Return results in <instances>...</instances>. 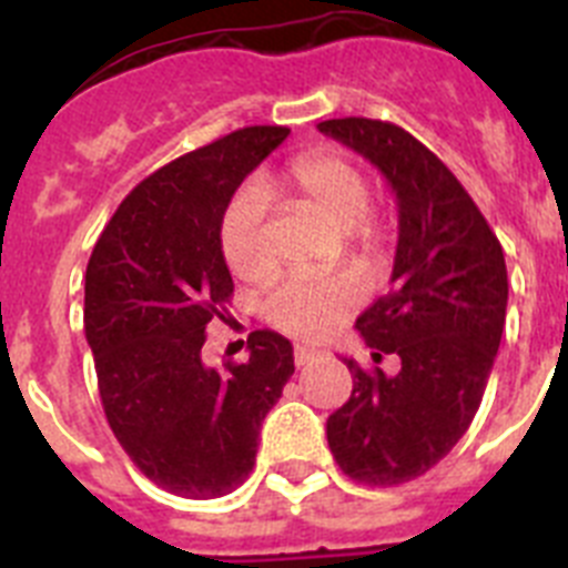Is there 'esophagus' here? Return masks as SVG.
Returning a JSON list of instances; mask_svg holds the SVG:
<instances>
[{
  "label": "esophagus",
  "instance_id": "obj_1",
  "mask_svg": "<svg viewBox=\"0 0 568 568\" xmlns=\"http://www.w3.org/2000/svg\"><path fill=\"white\" fill-rule=\"evenodd\" d=\"M293 355H295V364L304 366V364H310L315 355H318V349H315V346H310V344H295Z\"/></svg>",
  "mask_w": 568,
  "mask_h": 568
}]
</instances>
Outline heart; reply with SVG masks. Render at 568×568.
<instances>
[{"label": "heart", "mask_w": 568, "mask_h": 568, "mask_svg": "<svg viewBox=\"0 0 568 568\" xmlns=\"http://www.w3.org/2000/svg\"><path fill=\"white\" fill-rule=\"evenodd\" d=\"M290 190L318 210L327 222L344 230L358 250H373L381 227L369 219V184L355 162L333 150H315L290 164L284 175ZM222 253L227 267L244 281L267 278L275 255L267 241V193L255 182L233 195L222 219ZM361 284L353 275H293L281 281L264 301L273 327L298 338H321L353 313Z\"/></svg>", "instance_id": "heart-1"}]
</instances>
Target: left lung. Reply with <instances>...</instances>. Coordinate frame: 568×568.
<instances>
[{
  "mask_svg": "<svg viewBox=\"0 0 568 568\" xmlns=\"http://www.w3.org/2000/svg\"><path fill=\"white\" fill-rule=\"evenodd\" d=\"M318 130L375 164L398 202L393 290L355 321L364 344L400 369L353 373L327 418L335 460L358 484L398 486L433 469L469 429L506 324V261L453 170L404 128L329 119Z\"/></svg>",
  "mask_w": 568,
  "mask_h": 568,
  "instance_id": "left-lung-1",
  "label": "left lung"
}]
</instances>
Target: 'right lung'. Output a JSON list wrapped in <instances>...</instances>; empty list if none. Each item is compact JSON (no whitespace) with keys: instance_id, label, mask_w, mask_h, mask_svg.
Returning a JSON list of instances; mask_svg holds the SVG:
<instances>
[{"instance_id":"1","label":"right lung","mask_w":568,"mask_h":568,"mask_svg":"<svg viewBox=\"0 0 568 568\" xmlns=\"http://www.w3.org/2000/svg\"><path fill=\"white\" fill-rule=\"evenodd\" d=\"M290 135L244 128L164 164L119 204L84 275V333L115 440L155 486L222 498L250 478L261 420L295 373L293 344L250 335L213 369L202 346L233 295L222 219L239 184Z\"/></svg>"}]
</instances>
